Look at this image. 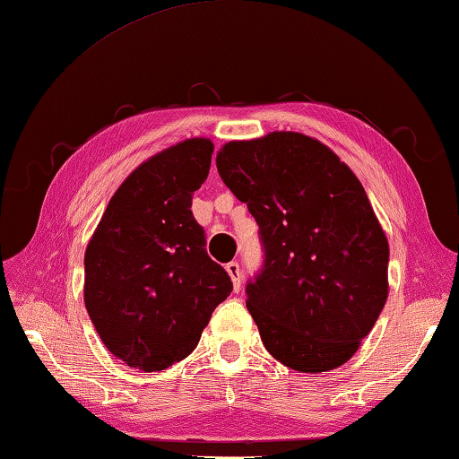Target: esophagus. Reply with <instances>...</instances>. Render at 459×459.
<instances>
[{"label":"esophagus","instance_id":"34e87169","mask_svg":"<svg viewBox=\"0 0 459 459\" xmlns=\"http://www.w3.org/2000/svg\"><path fill=\"white\" fill-rule=\"evenodd\" d=\"M227 272H229V276L232 280V288H235V291H240V288H242V270H240L238 262H229Z\"/></svg>","mask_w":459,"mask_h":459}]
</instances>
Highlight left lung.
I'll use <instances>...</instances> for the list:
<instances>
[{"label":"left lung","mask_w":459,"mask_h":459,"mask_svg":"<svg viewBox=\"0 0 459 459\" xmlns=\"http://www.w3.org/2000/svg\"><path fill=\"white\" fill-rule=\"evenodd\" d=\"M217 169L260 227L247 307L268 353L301 373L347 363L388 296V242L363 185L298 132L229 142Z\"/></svg>","instance_id":"obj_1"}]
</instances>
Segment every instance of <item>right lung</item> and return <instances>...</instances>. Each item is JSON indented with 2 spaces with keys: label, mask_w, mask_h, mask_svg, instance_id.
I'll list each match as a JSON object with an SVG mask.
<instances>
[{
  "label": "right lung",
  "mask_w": 459,
  "mask_h": 459,
  "mask_svg": "<svg viewBox=\"0 0 459 459\" xmlns=\"http://www.w3.org/2000/svg\"><path fill=\"white\" fill-rule=\"evenodd\" d=\"M212 143L191 138L155 153L114 193L84 255V304L110 353L153 373L197 347L232 291L204 250L191 211Z\"/></svg>",
  "instance_id": "obj_1"
}]
</instances>
